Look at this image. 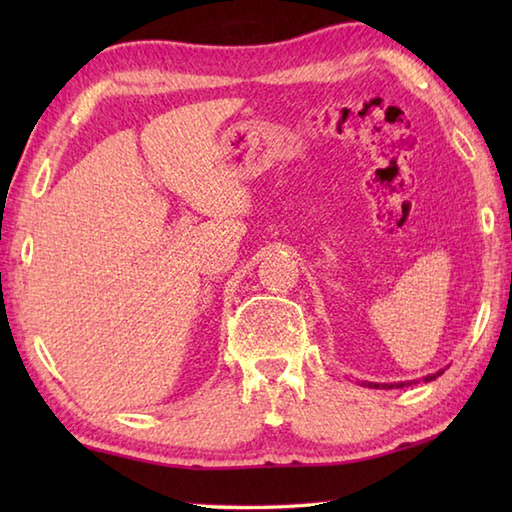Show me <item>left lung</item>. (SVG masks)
Instances as JSON below:
<instances>
[{
  "mask_svg": "<svg viewBox=\"0 0 512 512\" xmlns=\"http://www.w3.org/2000/svg\"><path fill=\"white\" fill-rule=\"evenodd\" d=\"M440 374H444V369H440V372H436V374H429V376H424L422 380L424 383H429V380H433V378H438ZM361 385H365V387H372V389H400V387H407V385H411V380L409 383H367V380H363Z\"/></svg>",
  "mask_w": 512,
  "mask_h": 512,
  "instance_id": "8db88e82",
  "label": "left lung"
}]
</instances>
